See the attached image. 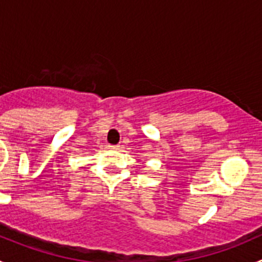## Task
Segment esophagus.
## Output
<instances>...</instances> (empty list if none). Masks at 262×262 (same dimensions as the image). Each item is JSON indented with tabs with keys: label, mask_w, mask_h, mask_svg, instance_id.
I'll list each match as a JSON object with an SVG mask.
<instances>
[{
	"label": "esophagus",
	"mask_w": 262,
	"mask_h": 262,
	"mask_svg": "<svg viewBox=\"0 0 262 262\" xmlns=\"http://www.w3.org/2000/svg\"><path fill=\"white\" fill-rule=\"evenodd\" d=\"M110 148H112V149H119V144H112V146H109Z\"/></svg>",
	"instance_id": "34e87169"
}]
</instances>
